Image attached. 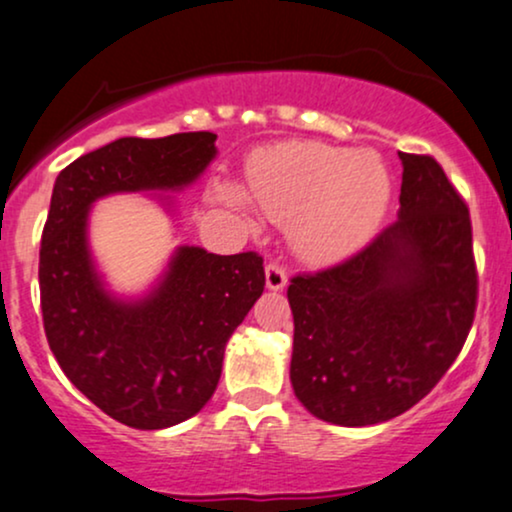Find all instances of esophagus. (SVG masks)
<instances>
[{"instance_id": "obj_1", "label": "esophagus", "mask_w": 512, "mask_h": 512, "mask_svg": "<svg viewBox=\"0 0 512 512\" xmlns=\"http://www.w3.org/2000/svg\"><path fill=\"white\" fill-rule=\"evenodd\" d=\"M264 274H267V288H269V291H281V288L286 286L288 274H286V269H283V264L267 262V267H264Z\"/></svg>"}]
</instances>
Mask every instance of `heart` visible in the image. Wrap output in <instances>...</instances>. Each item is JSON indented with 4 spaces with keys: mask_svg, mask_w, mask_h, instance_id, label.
I'll return each mask as SVG.
<instances>
[{
    "mask_svg": "<svg viewBox=\"0 0 512 512\" xmlns=\"http://www.w3.org/2000/svg\"><path fill=\"white\" fill-rule=\"evenodd\" d=\"M248 188L269 219L291 221L295 250L312 262L338 260L367 243L391 200L389 171L377 157L319 140H295L257 155ZM217 197L238 212L250 209L233 183H219Z\"/></svg>",
    "mask_w": 512,
    "mask_h": 512,
    "instance_id": "heart-1",
    "label": "heart"
}]
</instances>
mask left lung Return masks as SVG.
<instances>
[{
    "instance_id": "8db88e82",
    "label": "left lung",
    "mask_w": 512,
    "mask_h": 512,
    "mask_svg": "<svg viewBox=\"0 0 512 512\" xmlns=\"http://www.w3.org/2000/svg\"><path fill=\"white\" fill-rule=\"evenodd\" d=\"M403 162L398 219L334 267L295 274L291 384L319 420L367 427L439 384L477 310L470 209L432 155Z\"/></svg>"
}]
</instances>
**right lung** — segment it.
I'll return each instance as SVG.
<instances>
[{"mask_svg":"<svg viewBox=\"0 0 512 512\" xmlns=\"http://www.w3.org/2000/svg\"><path fill=\"white\" fill-rule=\"evenodd\" d=\"M214 140L209 131L119 138L54 183L38 272L47 343L71 384L126 427H174L205 408L226 341L264 291V260L178 248L155 291L123 303L92 269L88 209L109 193L188 186L217 155Z\"/></svg>","mask_w":512,"mask_h":512,"instance_id":"right-lung-1","label":"right lung"}]
</instances>
